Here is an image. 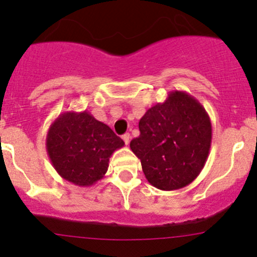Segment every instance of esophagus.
Masks as SVG:
<instances>
[{
    "label": "esophagus",
    "mask_w": 257,
    "mask_h": 257,
    "mask_svg": "<svg viewBox=\"0 0 257 257\" xmlns=\"http://www.w3.org/2000/svg\"><path fill=\"white\" fill-rule=\"evenodd\" d=\"M122 140H123V142H125L126 146H127V144L130 143V134L122 135Z\"/></svg>",
    "instance_id": "34e87169"
}]
</instances>
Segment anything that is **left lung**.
I'll list each match as a JSON object with an SVG mask.
<instances>
[{"instance_id": "obj_1", "label": "left lung", "mask_w": 257, "mask_h": 257, "mask_svg": "<svg viewBox=\"0 0 257 257\" xmlns=\"http://www.w3.org/2000/svg\"><path fill=\"white\" fill-rule=\"evenodd\" d=\"M141 135L130 148L141 160L148 182L161 191L192 183L205 165L211 147L209 114L184 91H171L152 106L138 123Z\"/></svg>"}]
</instances>
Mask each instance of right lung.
<instances>
[{
    "instance_id": "add662e5",
    "label": "right lung",
    "mask_w": 257,
    "mask_h": 257,
    "mask_svg": "<svg viewBox=\"0 0 257 257\" xmlns=\"http://www.w3.org/2000/svg\"><path fill=\"white\" fill-rule=\"evenodd\" d=\"M125 146L105 123L87 110L65 111L51 123L46 149L54 170L79 187H91L104 177L109 158Z\"/></svg>"
}]
</instances>
